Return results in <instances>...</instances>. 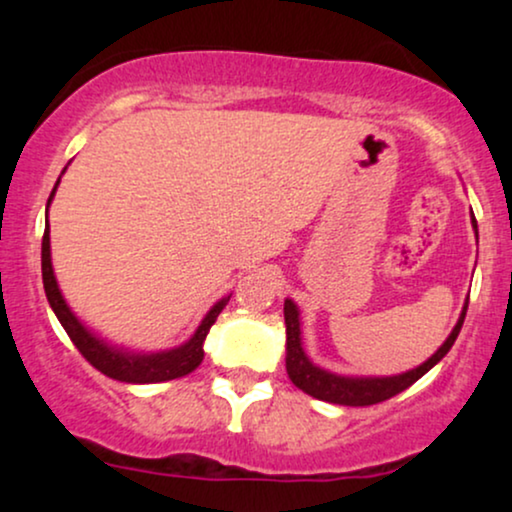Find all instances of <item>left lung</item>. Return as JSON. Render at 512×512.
I'll return each instance as SVG.
<instances>
[{
  "mask_svg": "<svg viewBox=\"0 0 512 512\" xmlns=\"http://www.w3.org/2000/svg\"><path fill=\"white\" fill-rule=\"evenodd\" d=\"M477 228V221H474ZM464 315H467V303L457 320L455 330L450 332V337L445 339V344L428 358L426 363H421L419 368L409 370V373L392 375V378H344V375L327 373V370L313 366L305 356L301 346V322H298V308L293 301L284 303V320H286V373H289L291 383L303 390L305 395L322 399V402L332 404H344V407H370V404L385 402V399L399 395L402 390H407L431 370L436 363L443 358L455 344L457 334L462 330Z\"/></svg>",
  "mask_w": 512,
  "mask_h": 512,
  "instance_id": "8db88e82",
  "label": "left lung"
}]
</instances>
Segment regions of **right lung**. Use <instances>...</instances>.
Masks as SVG:
<instances>
[{"mask_svg":"<svg viewBox=\"0 0 512 512\" xmlns=\"http://www.w3.org/2000/svg\"><path fill=\"white\" fill-rule=\"evenodd\" d=\"M55 190H52V195H55ZM40 262H43L45 296H48V303L50 308L55 310L57 320L62 322L64 332L69 334V339H72L76 349H79V354L84 356L93 368L101 370V373L108 375V378L120 380V383H139V385L163 383V380H175V378H182V375L192 373L204 358L202 344L204 339H207V332L211 330V325H214L221 310L226 308V303L231 301V296L221 298V301L209 310L207 317H204L202 325L197 327V332L192 334L190 342L178 346V349L161 351V354H125V351L113 349V346H108L98 337H93V334L88 332L79 320H76V315L69 310V305L64 303L62 293L57 289L55 272H52V262H50V226L45 228L43 233Z\"/></svg>","mask_w":512,"mask_h":512,"instance_id":"add662e5","label":"right lung"}]
</instances>
